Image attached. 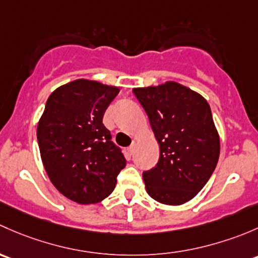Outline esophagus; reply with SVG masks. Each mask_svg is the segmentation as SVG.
<instances>
[{
    "instance_id": "esophagus-1",
    "label": "esophagus",
    "mask_w": 258,
    "mask_h": 258,
    "mask_svg": "<svg viewBox=\"0 0 258 258\" xmlns=\"http://www.w3.org/2000/svg\"><path fill=\"white\" fill-rule=\"evenodd\" d=\"M135 144H137V143H135V140L134 142L132 143V145H130V147L128 148V151H129V154H133L134 153V149H135Z\"/></svg>"
}]
</instances>
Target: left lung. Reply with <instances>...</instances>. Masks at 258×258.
<instances>
[{"mask_svg":"<svg viewBox=\"0 0 258 258\" xmlns=\"http://www.w3.org/2000/svg\"><path fill=\"white\" fill-rule=\"evenodd\" d=\"M160 147L155 168L143 172L154 200L181 205L198 195L217 165L220 138L209 103L176 82L133 89Z\"/></svg>","mask_w":258,"mask_h":258,"instance_id":"left-lung-1","label":"left lung"}]
</instances>
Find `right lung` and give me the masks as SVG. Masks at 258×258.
Here are the masks:
<instances>
[{
  "label": "right lung",
  "mask_w": 258,
  "mask_h": 258,
  "mask_svg": "<svg viewBox=\"0 0 258 258\" xmlns=\"http://www.w3.org/2000/svg\"><path fill=\"white\" fill-rule=\"evenodd\" d=\"M119 88L77 79L49 95L37 126L48 177L60 194L83 205L109 196L125 166L121 149L103 124Z\"/></svg>",
  "instance_id": "add662e5"
}]
</instances>
